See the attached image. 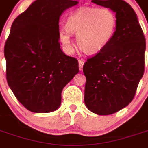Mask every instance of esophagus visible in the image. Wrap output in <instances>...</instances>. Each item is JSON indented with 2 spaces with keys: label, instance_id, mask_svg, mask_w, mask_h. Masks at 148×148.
Here are the masks:
<instances>
[{
  "label": "esophagus",
  "instance_id": "obj_1",
  "mask_svg": "<svg viewBox=\"0 0 148 148\" xmlns=\"http://www.w3.org/2000/svg\"><path fill=\"white\" fill-rule=\"evenodd\" d=\"M85 63V62L82 59H79L78 60V66H79V70L80 71H82V68H83V65Z\"/></svg>",
  "mask_w": 148,
  "mask_h": 148
}]
</instances>
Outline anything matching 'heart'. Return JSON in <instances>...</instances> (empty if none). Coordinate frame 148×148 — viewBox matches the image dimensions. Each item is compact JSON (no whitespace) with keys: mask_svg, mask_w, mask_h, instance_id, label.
<instances>
[{"mask_svg":"<svg viewBox=\"0 0 148 148\" xmlns=\"http://www.w3.org/2000/svg\"><path fill=\"white\" fill-rule=\"evenodd\" d=\"M117 27V19L108 8L81 7L67 18L66 30L59 32V39L64 48L73 50L71 35L77 36L79 48L87 54L102 51L113 38Z\"/></svg>","mask_w":148,"mask_h":148,"instance_id":"obj_1","label":"heart"}]
</instances>
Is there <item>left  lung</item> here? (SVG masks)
I'll return each mask as SVG.
<instances>
[{
	"label": "left lung",
	"instance_id": "1",
	"mask_svg": "<svg viewBox=\"0 0 148 148\" xmlns=\"http://www.w3.org/2000/svg\"><path fill=\"white\" fill-rule=\"evenodd\" d=\"M92 2L116 12L117 27L109 45L84 64L86 77L84 101L94 113L110 115L133 100L144 72L146 41L136 14L127 2Z\"/></svg>",
	"mask_w": 148,
	"mask_h": 148
}]
</instances>
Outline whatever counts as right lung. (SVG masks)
<instances>
[{
    "mask_svg": "<svg viewBox=\"0 0 148 148\" xmlns=\"http://www.w3.org/2000/svg\"><path fill=\"white\" fill-rule=\"evenodd\" d=\"M77 1L36 0L12 24L5 45L6 78L23 106L33 112L58 109L66 85L78 73L77 58L59 43V17Z\"/></svg>",
    "mask_w": 148,
    "mask_h": 148,
    "instance_id": "obj_1",
    "label": "right lung"
}]
</instances>
